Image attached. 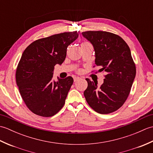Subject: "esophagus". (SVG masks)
<instances>
[{
    "instance_id": "esophagus-1",
    "label": "esophagus",
    "mask_w": 153,
    "mask_h": 153,
    "mask_svg": "<svg viewBox=\"0 0 153 153\" xmlns=\"http://www.w3.org/2000/svg\"><path fill=\"white\" fill-rule=\"evenodd\" d=\"M79 79H80V77H77V76H75L74 77V81L75 82H77V81H78Z\"/></svg>"
}]
</instances>
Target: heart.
<instances>
[{"mask_svg": "<svg viewBox=\"0 0 153 153\" xmlns=\"http://www.w3.org/2000/svg\"><path fill=\"white\" fill-rule=\"evenodd\" d=\"M87 43V42H83V43H82V44H83V43Z\"/></svg>", "mask_w": 153, "mask_h": 153, "instance_id": "heart-1", "label": "heart"}]
</instances>
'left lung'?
<instances>
[{
  "mask_svg": "<svg viewBox=\"0 0 153 153\" xmlns=\"http://www.w3.org/2000/svg\"><path fill=\"white\" fill-rule=\"evenodd\" d=\"M82 35L93 45L95 64L101 67L99 71L106 73L100 87L86 79L88 86L84 96L95 112L102 114L114 112L128 98L135 77L130 48L122 37L110 32L88 31Z\"/></svg>",
  "mask_w": 153,
  "mask_h": 153,
  "instance_id": "obj_1",
  "label": "left lung"
}]
</instances>
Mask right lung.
<instances>
[{"mask_svg":"<svg viewBox=\"0 0 153 153\" xmlns=\"http://www.w3.org/2000/svg\"><path fill=\"white\" fill-rule=\"evenodd\" d=\"M77 31L64 32L35 41L25 48L16 72V83L27 108L38 116L51 117L64 105L74 79H53L56 64H62Z\"/></svg>","mask_w":153,"mask_h":153,"instance_id":"1","label":"right lung"}]
</instances>
